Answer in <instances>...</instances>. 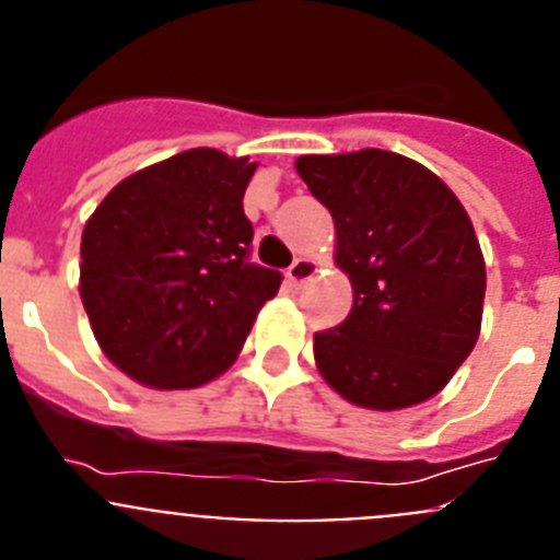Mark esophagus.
Listing matches in <instances>:
<instances>
[{
    "mask_svg": "<svg viewBox=\"0 0 560 560\" xmlns=\"http://www.w3.org/2000/svg\"><path fill=\"white\" fill-rule=\"evenodd\" d=\"M316 271H319V264H316L314 257H296L294 264L289 266V271H285V277H289V283L294 289H300L303 283H308Z\"/></svg>",
    "mask_w": 560,
    "mask_h": 560,
    "instance_id": "34e87169",
    "label": "esophagus"
}]
</instances>
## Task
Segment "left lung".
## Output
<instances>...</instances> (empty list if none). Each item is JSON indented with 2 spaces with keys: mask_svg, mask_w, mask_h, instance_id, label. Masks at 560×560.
I'll list each match as a JSON object with an SVG mask.
<instances>
[{
  "mask_svg": "<svg viewBox=\"0 0 560 560\" xmlns=\"http://www.w3.org/2000/svg\"><path fill=\"white\" fill-rule=\"evenodd\" d=\"M294 167L334 215V264L353 289L348 319L314 334L319 375L375 412L434 398L482 328L485 257L465 207L438 173L381 148Z\"/></svg>",
  "mask_w": 560,
  "mask_h": 560,
  "instance_id": "1",
  "label": "left lung"
}]
</instances>
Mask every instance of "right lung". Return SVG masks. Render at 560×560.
Here are the masks:
<instances>
[{"label":"right lung","mask_w":560,"mask_h":560,"mask_svg":"<svg viewBox=\"0 0 560 560\" xmlns=\"http://www.w3.org/2000/svg\"><path fill=\"white\" fill-rule=\"evenodd\" d=\"M257 162L190 148L106 192L81 235V291L103 355L142 387L196 389L235 364L283 277L246 264Z\"/></svg>","instance_id":"1"}]
</instances>
